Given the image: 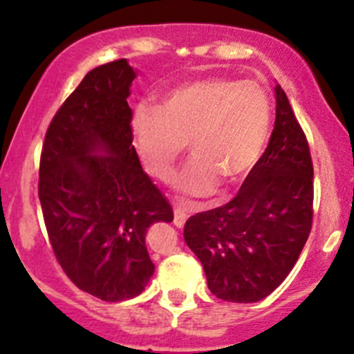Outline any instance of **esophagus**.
<instances>
[{"mask_svg":"<svg viewBox=\"0 0 354 354\" xmlns=\"http://www.w3.org/2000/svg\"><path fill=\"white\" fill-rule=\"evenodd\" d=\"M188 219V210L181 205H174V226L183 227Z\"/></svg>","mask_w":354,"mask_h":354,"instance_id":"obj_1","label":"esophagus"}]
</instances>
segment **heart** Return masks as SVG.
Masks as SVG:
<instances>
[{
    "label": "heart",
    "instance_id": "b5f03b06",
    "mask_svg": "<svg viewBox=\"0 0 354 354\" xmlns=\"http://www.w3.org/2000/svg\"><path fill=\"white\" fill-rule=\"evenodd\" d=\"M131 130L142 160L160 181L173 178L188 144L194 159L178 188L203 197L219 181L238 183L257 166L269 137L270 102L255 82L202 78L173 88L159 109L140 106Z\"/></svg>",
    "mask_w": 354,
    "mask_h": 354
}]
</instances>
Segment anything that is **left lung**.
Instances as JSON below:
<instances>
[{
  "label": "left lung",
  "mask_w": 354,
  "mask_h": 354,
  "mask_svg": "<svg viewBox=\"0 0 354 354\" xmlns=\"http://www.w3.org/2000/svg\"><path fill=\"white\" fill-rule=\"evenodd\" d=\"M266 152L236 197L192 216L183 236L198 257L210 292L253 303L274 291L295 267L313 221V162L308 140L283 88Z\"/></svg>",
  "instance_id": "left-lung-1"
}]
</instances>
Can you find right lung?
I'll return each mask as SVG.
<instances>
[{"label": "right lung", "instance_id": "obj_1", "mask_svg": "<svg viewBox=\"0 0 354 354\" xmlns=\"http://www.w3.org/2000/svg\"><path fill=\"white\" fill-rule=\"evenodd\" d=\"M133 78L127 59L88 71L53 116L39 164V200L56 260L75 286L104 301L144 291L154 274L145 234L174 217L131 145L127 97Z\"/></svg>", "mask_w": 354, "mask_h": 354}]
</instances>
